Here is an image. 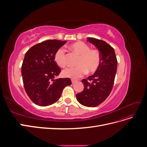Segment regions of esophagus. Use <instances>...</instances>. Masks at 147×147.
<instances>
[{"label": "esophagus", "instance_id": "esophagus-1", "mask_svg": "<svg viewBox=\"0 0 147 147\" xmlns=\"http://www.w3.org/2000/svg\"><path fill=\"white\" fill-rule=\"evenodd\" d=\"M71 81H72V83H75L77 82V80H74V79L71 80Z\"/></svg>", "mask_w": 147, "mask_h": 147}]
</instances>
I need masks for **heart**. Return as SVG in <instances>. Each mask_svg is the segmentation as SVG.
Returning a JSON list of instances; mask_svg holds the SVG:
<instances>
[{
	"label": "heart",
	"instance_id": "heart-1",
	"mask_svg": "<svg viewBox=\"0 0 147 147\" xmlns=\"http://www.w3.org/2000/svg\"><path fill=\"white\" fill-rule=\"evenodd\" d=\"M69 48L79 55V57L76 62L77 66L65 69L63 72L64 76L78 78L82 77L86 72L92 74L99 69L102 59L98 50L90 49L89 45L83 42H77L71 44ZM54 60L60 67L64 68L67 66V56L63 48H59L56 51Z\"/></svg>",
	"mask_w": 147,
	"mask_h": 147
}]
</instances>
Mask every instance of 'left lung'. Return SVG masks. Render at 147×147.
Instances as JSON below:
<instances>
[{
    "mask_svg": "<svg viewBox=\"0 0 147 147\" xmlns=\"http://www.w3.org/2000/svg\"><path fill=\"white\" fill-rule=\"evenodd\" d=\"M98 49L101 64L94 75L83 79L84 90L76 95L77 100L86 107H94L102 103L112 90L117 70V59L114 49L102 40L87 38Z\"/></svg>",
    "mask_w": 147,
    "mask_h": 147,
    "instance_id": "1",
    "label": "left lung"
}]
</instances>
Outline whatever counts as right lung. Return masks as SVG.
I'll list each match as a JSON object with an SVG mask.
<instances>
[{
  "label": "right lung",
  "instance_id": "1",
  "mask_svg": "<svg viewBox=\"0 0 147 147\" xmlns=\"http://www.w3.org/2000/svg\"><path fill=\"white\" fill-rule=\"evenodd\" d=\"M65 43L48 40L31 47L25 54L21 74L25 91L34 104L42 107L54 104L63 89L72 84L69 78L54 79L61 70L54 55Z\"/></svg>",
  "mask_w": 147,
  "mask_h": 147
}]
</instances>
